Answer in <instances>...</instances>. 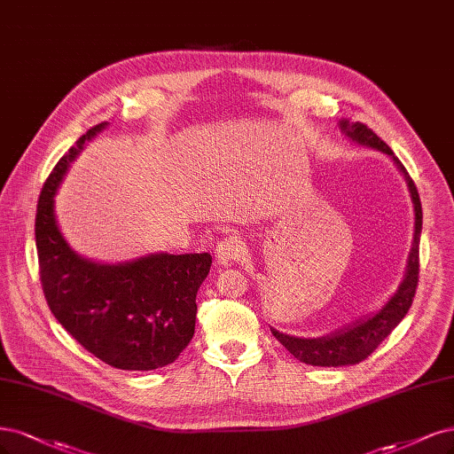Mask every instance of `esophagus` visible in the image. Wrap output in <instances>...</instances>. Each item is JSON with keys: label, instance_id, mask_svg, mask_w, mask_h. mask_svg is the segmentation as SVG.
<instances>
[{"label": "esophagus", "instance_id": "1", "mask_svg": "<svg viewBox=\"0 0 454 454\" xmlns=\"http://www.w3.org/2000/svg\"><path fill=\"white\" fill-rule=\"evenodd\" d=\"M215 259L222 264H231L242 255V244L237 237H225L215 246Z\"/></svg>", "mask_w": 454, "mask_h": 454}]
</instances>
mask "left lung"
I'll return each instance as SVG.
<instances>
[{
    "mask_svg": "<svg viewBox=\"0 0 454 454\" xmlns=\"http://www.w3.org/2000/svg\"><path fill=\"white\" fill-rule=\"evenodd\" d=\"M338 126L341 133L349 140H353V143L383 152L395 161L396 168L403 175V180L408 184V190L411 195L413 212H415V231H413V242L408 255V264H405V272L400 286L395 291V294H390V299L378 311H373V314L366 316L364 319H358L348 326L338 328L336 333L321 336V338H299V336L279 333L276 328H270L276 340H279L281 346H284L296 358V361L311 364V366H334V368L364 361V358L372 355L373 349H376L380 343L395 331L396 325L405 317V314H408L415 296L417 281H419V240H420V229H423V208H420L417 187L410 178L408 170H405L403 165L398 161L395 152L390 150L376 133L368 129L364 123L340 120Z\"/></svg>",
    "mask_w": 454,
    "mask_h": 454,
    "instance_id": "1",
    "label": "left lung"
}]
</instances>
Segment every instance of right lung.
<instances>
[{
	"label": "right lung",
	"mask_w": 454,
	"mask_h": 454,
	"mask_svg": "<svg viewBox=\"0 0 454 454\" xmlns=\"http://www.w3.org/2000/svg\"><path fill=\"white\" fill-rule=\"evenodd\" d=\"M108 126L88 129L46 178L37 202L35 244L44 299L59 325L120 370L148 372L175 363L192 341L197 291L210 272V254H150L126 262L78 255L61 234L54 195L84 145Z\"/></svg>",
	"instance_id": "right-lung-1"
}]
</instances>
